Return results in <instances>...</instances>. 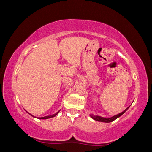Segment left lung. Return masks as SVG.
Wrapping results in <instances>:
<instances>
[{
  "instance_id": "8db88e82",
  "label": "left lung",
  "mask_w": 152,
  "mask_h": 152,
  "mask_svg": "<svg viewBox=\"0 0 152 152\" xmlns=\"http://www.w3.org/2000/svg\"><path fill=\"white\" fill-rule=\"evenodd\" d=\"M129 107H130V106H129ZM129 107H128L126 108V109L124 110L123 112L120 113H119V114L115 115V116H113L112 117H110V118H104V117H100V116H96V115H90V117H91V118H92L93 119H94L95 121H97L104 122V123H110V122H112L116 119L119 118V117H121V115H123L124 113L128 109Z\"/></svg>"
}]
</instances>
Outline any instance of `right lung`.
<instances>
[{"label":"right lung","mask_w":152,"mask_h":152,"mask_svg":"<svg viewBox=\"0 0 152 152\" xmlns=\"http://www.w3.org/2000/svg\"><path fill=\"white\" fill-rule=\"evenodd\" d=\"M58 112L59 111H58L57 113H55V114L54 115H51V116H48V117H41V118H39L40 119H50V118H52V117H55L56 115L58 114Z\"/></svg>","instance_id":"right-lung-1"}]
</instances>
